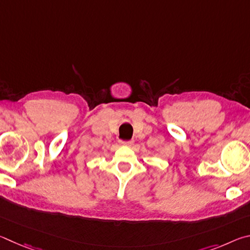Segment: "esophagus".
Listing matches in <instances>:
<instances>
[{
	"label": "esophagus",
	"mask_w": 250,
	"mask_h": 250,
	"mask_svg": "<svg viewBox=\"0 0 250 250\" xmlns=\"http://www.w3.org/2000/svg\"><path fill=\"white\" fill-rule=\"evenodd\" d=\"M121 144H122L123 146H128V147H130V146L134 145V141L132 139V141H128V142H122Z\"/></svg>",
	"instance_id": "obj_1"
}]
</instances>
